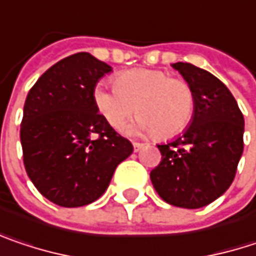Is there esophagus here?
<instances>
[{"instance_id":"34e87169","label":"esophagus","mask_w":256,"mask_h":256,"mask_svg":"<svg viewBox=\"0 0 256 256\" xmlns=\"http://www.w3.org/2000/svg\"><path fill=\"white\" fill-rule=\"evenodd\" d=\"M142 146H144V144H140V142H133V150H134V152L140 151Z\"/></svg>"}]
</instances>
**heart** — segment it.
Segmentation results:
<instances>
[{
  "label": "heart",
  "mask_w": 256,
  "mask_h": 256,
  "mask_svg": "<svg viewBox=\"0 0 256 256\" xmlns=\"http://www.w3.org/2000/svg\"><path fill=\"white\" fill-rule=\"evenodd\" d=\"M94 104L112 128H122L130 116H140L130 132L156 133L167 139L189 126L195 112L192 86L183 79L170 78L162 70L133 68L116 78V86L98 83L94 88Z\"/></svg>",
  "instance_id": "heart-1"
}]
</instances>
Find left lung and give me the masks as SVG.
<instances>
[{"instance_id": "8db88e82", "label": "left lung", "mask_w": 256, "mask_h": 256, "mask_svg": "<svg viewBox=\"0 0 256 256\" xmlns=\"http://www.w3.org/2000/svg\"><path fill=\"white\" fill-rule=\"evenodd\" d=\"M192 86L195 112L188 130L167 145H158L160 164L151 182L167 204L202 208L232 184L244 152V114L227 86L190 62H174Z\"/></svg>"}]
</instances>
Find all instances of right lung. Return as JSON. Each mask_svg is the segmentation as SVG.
Segmentation results:
<instances>
[{
  "instance_id": "obj_1",
  "label": "right lung",
  "mask_w": 256,
  "mask_h": 256,
  "mask_svg": "<svg viewBox=\"0 0 256 256\" xmlns=\"http://www.w3.org/2000/svg\"><path fill=\"white\" fill-rule=\"evenodd\" d=\"M111 67L78 52L50 67L28 94L20 140L26 173L51 202L76 208L106 190L133 145L94 104V88Z\"/></svg>"
}]
</instances>
